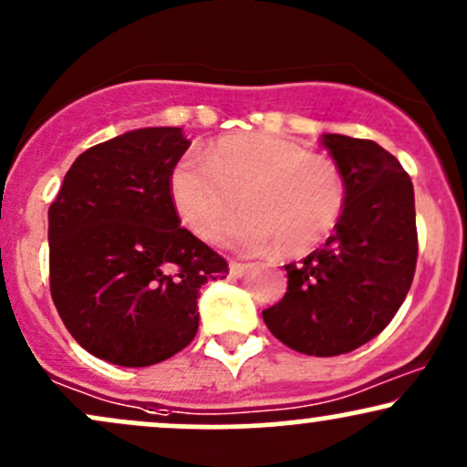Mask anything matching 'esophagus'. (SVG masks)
<instances>
[{"label":"esophagus","instance_id":"1","mask_svg":"<svg viewBox=\"0 0 467 467\" xmlns=\"http://www.w3.org/2000/svg\"><path fill=\"white\" fill-rule=\"evenodd\" d=\"M248 263H241V261H230V276L241 278L245 272H248Z\"/></svg>","mask_w":467,"mask_h":467}]
</instances>
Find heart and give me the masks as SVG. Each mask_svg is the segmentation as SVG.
I'll return each instance as SVG.
<instances>
[{"label": "heart", "mask_w": 467, "mask_h": 467, "mask_svg": "<svg viewBox=\"0 0 467 467\" xmlns=\"http://www.w3.org/2000/svg\"><path fill=\"white\" fill-rule=\"evenodd\" d=\"M180 219L198 237H213L241 204L248 211L222 228L228 245L248 252L278 244L302 254L333 233L346 204L335 161L272 134H237L213 143L204 159H182L170 178Z\"/></svg>", "instance_id": "heart-1"}]
</instances>
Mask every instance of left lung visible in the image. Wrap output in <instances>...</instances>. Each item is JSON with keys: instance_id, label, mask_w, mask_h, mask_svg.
<instances>
[{"instance_id": "obj_1", "label": "left lung", "mask_w": 467, "mask_h": 467, "mask_svg": "<svg viewBox=\"0 0 467 467\" xmlns=\"http://www.w3.org/2000/svg\"><path fill=\"white\" fill-rule=\"evenodd\" d=\"M346 182V204L324 248L289 263L287 291L263 311L291 350L337 357L383 333L413 283L415 198L394 154L369 139L324 134Z\"/></svg>"}]
</instances>
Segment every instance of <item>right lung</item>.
<instances>
[{
    "instance_id": "obj_1",
    "label": "right lung",
    "mask_w": 467,
    "mask_h": 467,
    "mask_svg": "<svg viewBox=\"0 0 467 467\" xmlns=\"http://www.w3.org/2000/svg\"><path fill=\"white\" fill-rule=\"evenodd\" d=\"M180 128H143L76 159L49 206V291L73 339L93 357L148 368L198 333L202 285L228 263L180 226L173 167Z\"/></svg>"
}]
</instances>
